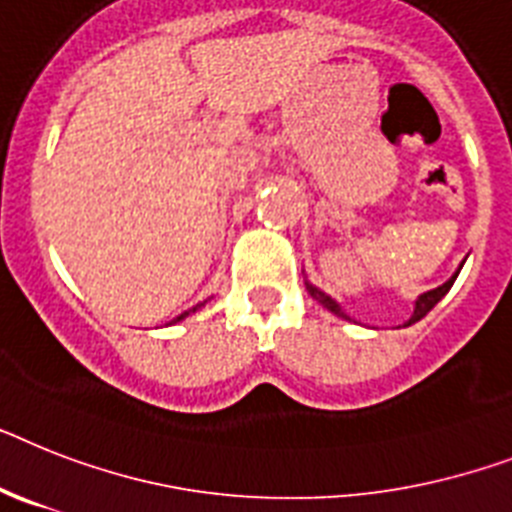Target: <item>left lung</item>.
I'll use <instances>...</instances> for the list:
<instances>
[{
	"instance_id": "obj_1",
	"label": "left lung",
	"mask_w": 512,
	"mask_h": 512,
	"mask_svg": "<svg viewBox=\"0 0 512 512\" xmlns=\"http://www.w3.org/2000/svg\"><path fill=\"white\" fill-rule=\"evenodd\" d=\"M463 264H466V261H460V266H458V269H455V274H453V277H450V280L442 282V285L434 287V290H426V293L418 295L416 306H413L411 319H408V322H405L403 327H411V324L421 322V319H424V316L429 314V311H432V308L437 306L439 301H442V298H445L447 290H450V287H453V282L458 280V274H460V269H463ZM303 282H306L308 295H311L314 301H319L324 308H327V311H332V314H335V316H340V319H348V322H350V316L345 314V311H342V306L335 301V298H332V295H327V293H324V290H319V287L311 285V282H308V280H303Z\"/></svg>"
}]
</instances>
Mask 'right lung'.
Here are the masks:
<instances>
[{
  "instance_id": "obj_1",
  "label": "right lung",
  "mask_w": 512,
  "mask_h": 512,
  "mask_svg": "<svg viewBox=\"0 0 512 512\" xmlns=\"http://www.w3.org/2000/svg\"><path fill=\"white\" fill-rule=\"evenodd\" d=\"M204 306H206V301H204V303H198V306H193V308H188V311H183V314H180V316H175V319H172V322H170V324H177V322H183L185 316H190V314H196L198 308H204Z\"/></svg>"
}]
</instances>
